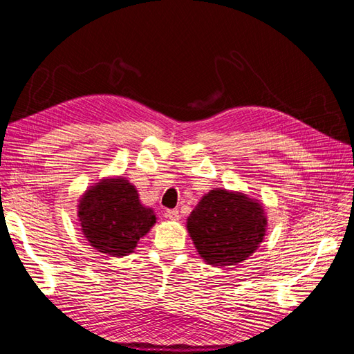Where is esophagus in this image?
I'll use <instances>...</instances> for the list:
<instances>
[{"label": "esophagus", "mask_w": 354, "mask_h": 354, "mask_svg": "<svg viewBox=\"0 0 354 354\" xmlns=\"http://www.w3.org/2000/svg\"><path fill=\"white\" fill-rule=\"evenodd\" d=\"M164 216L167 217L169 221H178L179 219V212H178V209H167V212L164 213Z\"/></svg>", "instance_id": "esophagus-1"}]
</instances>
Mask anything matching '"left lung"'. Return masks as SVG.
<instances>
[{"instance_id":"obj_1","label":"left lung","mask_w":354,"mask_h":354,"mask_svg":"<svg viewBox=\"0 0 354 354\" xmlns=\"http://www.w3.org/2000/svg\"><path fill=\"white\" fill-rule=\"evenodd\" d=\"M260 201L242 192L214 189L202 196L187 219V231L201 259L212 266H232L259 250L266 236Z\"/></svg>"}]
</instances>
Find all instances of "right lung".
Masks as SVG:
<instances>
[{
	"mask_svg": "<svg viewBox=\"0 0 354 354\" xmlns=\"http://www.w3.org/2000/svg\"><path fill=\"white\" fill-rule=\"evenodd\" d=\"M80 230L94 250L124 257L156 223L152 208L126 178H104L88 187L77 205Z\"/></svg>",
	"mask_w": 354,
	"mask_h": 354,
	"instance_id": "obj_1",
	"label": "right lung"
}]
</instances>
